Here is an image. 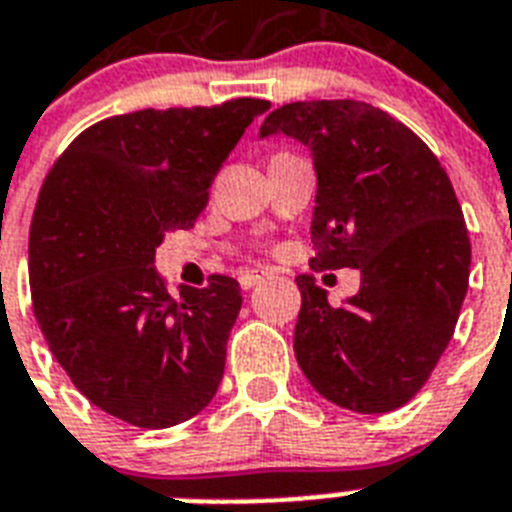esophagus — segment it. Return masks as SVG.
I'll return each instance as SVG.
<instances>
[{
	"label": "esophagus",
	"instance_id": "1",
	"mask_svg": "<svg viewBox=\"0 0 512 512\" xmlns=\"http://www.w3.org/2000/svg\"><path fill=\"white\" fill-rule=\"evenodd\" d=\"M260 278H265V270H242L239 273V284H242V289H252Z\"/></svg>",
	"mask_w": 512,
	"mask_h": 512
}]
</instances>
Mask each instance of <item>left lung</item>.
Instances as JSON below:
<instances>
[{"label": "left lung", "instance_id": "1", "mask_svg": "<svg viewBox=\"0 0 512 512\" xmlns=\"http://www.w3.org/2000/svg\"><path fill=\"white\" fill-rule=\"evenodd\" d=\"M313 152V270H360V292L328 305L313 273L302 292L294 355L315 392L355 413L410 402L447 350L468 292L471 239L436 155L392 118L355 99L292 102L260 136Z\"/></svg>", "mask_w": 512, "mask_h": 512}]
</instances>
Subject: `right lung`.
Listing matches in <instances>:
<instances>
[{"mask_svg": "<svg viewBox=\"0 0 512 512\" xmlns=\"http://www.w3.org/2000/svg\"><path fill=\"white\" fill-rule=\"evenodd\" d=\"M268 107L239 97L105 118L44 178L28 236L33 315L78 392L131 426L184 423L218 392L239 281L210 276L173 299L155 249L194 228L220 165Z\"/></svg>", "mask_w": 512, "mask_h": 512, "instance_id": "right-lung-1", "label": "right lung"}]
</instances>
